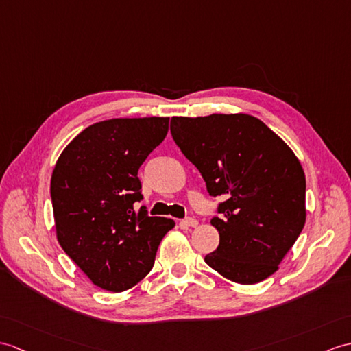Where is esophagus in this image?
Returning a JSON list of instances; mask_svg holds the SVG:
<instances>
[{
    "label": "esophagus",
    "mask_w": 351,
    "mask_h": 351,
    "mask_svg": "<svg viewBox=\"0 0 351 351\" xmlns=\"http://www.w3.org/2000/svg\"><path fill=\"white\" fill-rule=\"evenodd\" d=\"M179 226L184 227V229H186V227H195L197 226V219L193 218V217H189V218H184L181 223H179Z\"/></svg>",
    "instance_id": "34e87169"
}]
</instances>
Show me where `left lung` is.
Masks as SVG:
<instances>
[{
  "instance_id": "8db88e82",
  "label": "left lung",
  "mask_w": 351,
  "mask_h": 351,
  "mask_svg": "<svg viewBox=\"0 0 351 351\" xmlns=\"http://www.w3.org/2000/svg\"><path fill=\"white\" fill-rule=\"evenodd\" d=\"M170 133L213 197L219 245L205 262L227 280L271 276L305 226V173L295 154L262 121L236 113L173 117Z\"/></svg>"
}]
</instances>
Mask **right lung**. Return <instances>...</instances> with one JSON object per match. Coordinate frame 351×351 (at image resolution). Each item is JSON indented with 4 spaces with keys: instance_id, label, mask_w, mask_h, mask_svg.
Masks as SVG:
<instances>
[{
    "instance_id": "1",
    "label": "right lung",
    "mask_w": 351,
    "mask_h": 351,
    "mask_svg": "<svg viewBox=\"0 0 351 351\" xmlns=\"http://www.w3.org/2000/svg\"><path fill=\"white\" fill-rule=\"evenodd\" d=\"M169 118H117L89 125L62 151L51 179L58 242L95 286L124 291L154 266L175 221L149 217L138 167L165 141Z\"/></svg>"
}]
</instances>
